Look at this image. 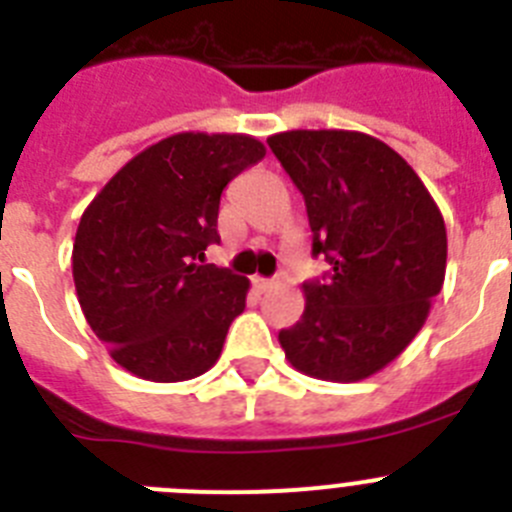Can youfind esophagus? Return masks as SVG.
Returning <instances> with one entry per match:
<instances>
[{"label": "esophagus", "instance_id": "1", "mask_svg": "<svg viewBox=\"0 0 512 512\" xmlns=\"http://www.w3.org/2000/svg\"><path fill=\"white\" fill-rule=\"evenodd\" d=\"M251 282H253V287L259 289V292H269V289L277 287V282H274V279H264V277H253Z\"/></svg>", "mask_w": 512, "mask_h": 512}]
</instances>
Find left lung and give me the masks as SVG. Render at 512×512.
<instances>
[{
  "instance_id": "1",
  "label": "left lung",
  "mask_w": 512,
  "mask_h": 512,
  "mask_svg": "<svg viewBox=\"0 0 512 512\" xmlns=\"http://www.w3.org/2000/svg\"><path fill=\"white\" fill-rule=\"evenodd\" d=\"M266 143L305 197L312 256L330 264L302 284L305 312L279 343L307 377H372L418 336L441 292V210L413 166L372 135L289 130Z\"/></svg>"
}]
</instances>
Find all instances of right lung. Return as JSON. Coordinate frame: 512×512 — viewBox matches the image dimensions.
I'll return each mask as SVG.
<instances>
[{
    "label": "right lung",
    "mask_w": 512,
    "mask_h": 512,
    "mask_svg": "<svg viewBox=\"0 0 512 512\" xmlns=\"http://www.w3.org/2000/svg\"><path fill=\"white\" fill-rule=\"evenodd\" d=\"M264 156L251 135L176 133L130 158L84 210L71 253L76 297L122 369L184 382L217 361L248 279L197 261L220 243L223 189Z\"/></svg>",
    "instance_id": "1"
}]
</instances>
